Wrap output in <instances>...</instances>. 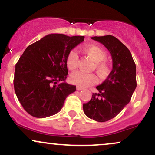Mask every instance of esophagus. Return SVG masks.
<instances>
[{
    "label": "esophagus",
    "mask_w": 155,
    "mask_h": 155,
    "mask_svg": "<svg viewBox=\"0 0 155 155\" xmlns=\"http://www.w3.org/2000/svg\"><path fill=\"white\" fill-rule=\"evenodd\" d=\"M76 90H83V88L81 87H76Z\"/></svg>",
    "instance_id": "34e87169"
}]
</instances>
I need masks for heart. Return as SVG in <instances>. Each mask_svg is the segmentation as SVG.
I'll return each mask as SVG.
<instances>
[{
    "instance_id": "heart-1",
    "label": "heart",
    "mask_w": 155,
    "mask_h": 155,
    "mask_svg": "<svg viewBox=\"0 0 155 155\" xmlns=\"http://www.w3.org/2000/svg\"><path fill=\"white\" fill-rule=\"evenodd\" d=\"M82 51L90 58L95 62V69L101 76H107L109 73V68L104 63L107 54L104 49L95 44H87L82 47ZM79 56L74 50L68 52L66 57V65L69 70H74L78 66ZM71 81L79 87H86L97 82L98 79L93 74H86L82 71H76L71 75Z\"/></svg>"
}]
</instances>
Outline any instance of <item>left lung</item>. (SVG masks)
<instances>
[{
  "mask_svg": "<svg viewBox=\"0 0 155 155\" xmlns=\"http://www.w3.org/2000/svg\"><path fill=\"white\" fill-rule=\"evenodd\" d=\"M111 53L113 68L105 81L96 87L91 100L83 104L87 117L97 122H106L120 113L130 101L136 90V67L130 51L113 35L92 37Z\"/></svg>",
  "mask_w": 155,
  "mask_h": 155,
  "instance_id": "left-lung-1",
  "label": "left lung"
}]
</instances>
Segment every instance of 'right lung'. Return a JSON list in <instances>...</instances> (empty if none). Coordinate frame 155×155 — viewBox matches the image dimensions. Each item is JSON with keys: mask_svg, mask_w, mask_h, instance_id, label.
I'll list each match as a JSON object with an SVG mask.
<instances>
[{"mask_svg": "<svg viewBox=\"0 0 155 155\" xmlns=\"http://www.w3.org/2000/svg\"><path fill=\"white\" fill-rule=\"evenodd\" d=\"M84 36L49 34L26 48L16 64L14 87L17 98L31 116H52L63 108L76 86L65 82L66 57ZM60 83H58L59 81Z\"/></svg>", "mask_w": 155, "mask_h": 155, "instance_id": "right-lung-1", "label": "right lung"}]
</instances>
